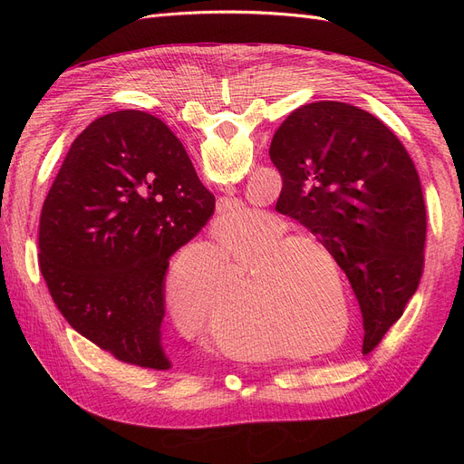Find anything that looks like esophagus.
I'll return each instance as SVG.
<instances>
[{"instance_id": "esophagus-1", "label": "esophagus", "mask_w": 464, "mask_h": 464, "mask_svg": "<svg viewBox=\"0 0 464 464\" xmlns=\"http://www.w3.org/2000/svg\"><path fill=\"white\" fill-rule=\"evenodd\" d=\"M227 191H228V193H232V191H234V188H230V186H228V188H227ZM228 207H230V203H228V201H222V199H220V203H218V213L224 217V215L228 213Z\"/></svg>"}]
</instances>
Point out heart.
<instances>
[{
    "label": "heart",
    "instance_id": "obj_1",
    "mask_svg": "<svg viewBox=\"0 0 464 464\" xmlns=\"http://www.w3.org/2000/svg\"><path fill=\"white\" fill-rule=\"evenodd\" d=\"M236 213L237 208H230L222 220H232ZM288 230L290 224L271 210L242 208L232 227L215 236V244L227 256L247 263L228 296L246 294L266 329L305 341L288 353L310 356L323 348L314 339L336 325V290L343 304L346 290L336 288L327 276V266L334 265L333 249L310 232ZM166 300L181 325L198 329L213 312L217 290L193 261H184L166 278ZM215 334L224 353L240 360L261 362L283 353V346L259 327L236 319L218 321Z\"/></svg>",
    "mask_w": 464,
    "mask_h": 464
}]
</instances>
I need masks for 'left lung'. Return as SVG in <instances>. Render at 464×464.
I'll return each mask as SVG.
<instances>
[{
	"instance_id": "1",
	"label": "left lung",
	"mask_w": 464,
	"mask_h": 464,
	"mask_svg": "<svg viewBox=\"0 0 464 464\" xmlns=\"http://www.w3.org/2000/svg\"><path fill=\"white\" fill-rule=\"evenodd\" d=\"M276 210L317 234L360 304L363 353L382 343L424 269L426 205L409 152L370 111L334 101L296 108L271 141Z\"/></svg>"
}]
</instances>
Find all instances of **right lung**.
<instances>
[{"mask_svg": "<svg viewBox=\"0 0 464 464\" xmlns=\"http://www.w3.org/2000/svg\"><path fill=\"white\" fill-rule=\"evenodd\" d=\"M215 213L179 139L141 110L94 120L42 207L40 271L62 315L118 360L172 368L162 348L164 275Z\"/></svg>", "mask_w": 464, "mask_h": 464, "instance_id": "right-lung-1", "label": "right lung"}]
</instances>
